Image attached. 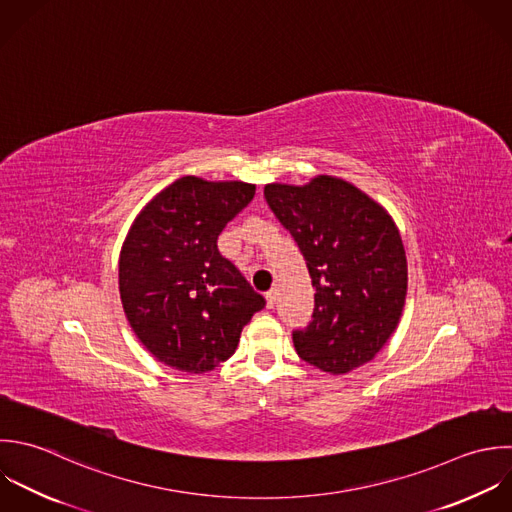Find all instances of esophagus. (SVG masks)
<instances>
[{
	"instance_id": "34e87169",
	"label": "esophagus",
	"mask_w": 512,
	"mask_h": 512,
	"mask_svg": "<svg viewBox=\"0 0 512 512\" xmlns=\"http://www.w3.org/2000/svg\"><path fill=\"white\" fill-rule=\"evenodd\" d=\"M265 299H267V307H269V309H273V307L277 305V291H275V289H271V291L265 295Z\"/></svg>"
}]
</instances>
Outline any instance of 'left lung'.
I'll list each match as a JSON object with an SVG mask.
<instances>
[{
    "mask_svg": "<svg viewBox=\"0 0 512 512\" xmlns=\"http://www.w3.org/2000/svg\"><path fill=\"white\" fill-rule=\"evenodd\" d=\"M265 199L297 241L317 291L313 321L293 331L297 355L331 375L373 361L407 297V255L393 217L333 175L305 185L269 183Z\"/></svg>",
    "mask_w": 512,
    "mask_h": 512,
    "instance_id": "left-lung-1",
    "label": "left lung"
}]
</instances>
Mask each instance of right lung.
<instances>
[{"mask_svg":"<svg viewBox=\"0 0 512 512\" xmlns=\"http://www.w3.org/2000/svg\"><path fill=\"white\" fill-rule=\"evenodd\" d=\"M255 185L181 177L135 217L119 253V295L143 347L163 365L199 375L227 361L265 307L217 249Z\"/></svg>","mask_w":512,"mask_h":512,"instance_id":"right-lung-1","label":"right lung"}]
</instances>
